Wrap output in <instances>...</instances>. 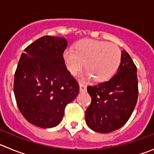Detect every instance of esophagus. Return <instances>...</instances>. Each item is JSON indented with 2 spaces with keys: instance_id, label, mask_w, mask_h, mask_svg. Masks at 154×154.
I'll list each match as a JSON object with an SVG mask.
<instances>
[{
  "instance_id": "34e87169",
  "label": "esophagus",
  "mask_w": 154,
  "mask_h": 154,
  "mask_svg": "<svg viewBox=\"0 0 154 154\" xmlns=\"http://www.w3.org/2000/svg\"><path fill=\"white\" fill-rule=\"evenodd\" d=\"M86 85H84L82 83H79V89H80V92H85L86 91Z\"/></svg>"
}]
</instances>
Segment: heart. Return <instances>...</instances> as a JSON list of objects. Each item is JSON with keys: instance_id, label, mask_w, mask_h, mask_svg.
Wrapping results in <instances>:
<instances>
[{"instance_id": "heart-1", "label": "heart", "mask_w": 154, "mask_h": 154, "mask_svg": "<svg viewBox=\"0 0 154 154\" xmlns=\"http://www.w3.org/2000/svg\"><path fill=\"white\" fill-rule=\"evenodd\" d=\"M65 66L72 75L81 71L85 62V76L94 77L96 82L111 79L117 72L121 62V51L112 43L85 39L76 45L75 49L68 48L63 51Z\"/></svg>"}]
</instances>
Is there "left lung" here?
<instances>
[{"mask_svg":"<svg viewBox=\"0 0 154 154\" xmlns=\"http://www.w3.org/2000/svg\"><path fill=\"white\" fill-rule=\"evenodd\" d=\"M121 53L120 65L113 77L108 82L87 87L92 103L85 111V122L98 133H110L122 127L137 104V67L126 50Z\"/></svg>","mask_w":154,"mask_h":154,"instance_id":"1","label":"left lung"}]
</instances>
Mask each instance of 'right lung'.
Returning a JSON list of instances; mask_svg holds the SVG:
<instances>
[{
  "instance_id": "obj_1",
  "label": "right lung",
  "mask_w": 154,
  "mask_h": 154,
  "mask_svg": "<svg viewBox=\"0 0 154 154\" xmlns=\"http://www.w3.org/2000/svg\"><path fill=\"white\" fill-rule=\"evenodd\" d=\"M63 37L43 36L24 49L18 62L14 92L20 112L41 128L58 126L66 105L79 92V85L65 66Z\"/></svg>"
}]
</instances>
